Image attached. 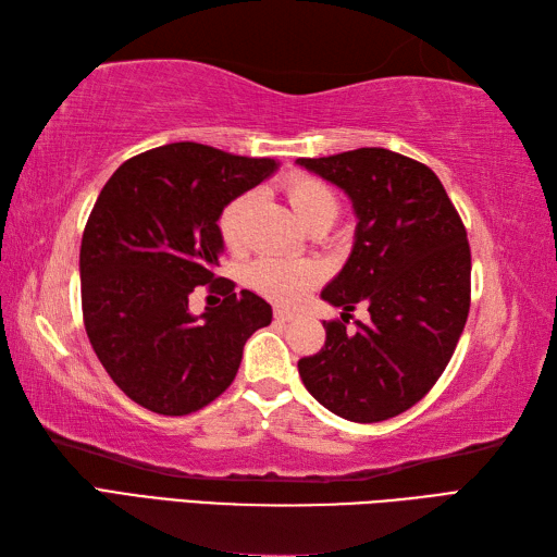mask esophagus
<instances>
[{"instance_id":"esophagus-1","label":"esophagus","mask_w":557,"mask_h":557,"mask_svg":"<svg viewBox=\"0 0 557 557\" xmlns=\"http://www.w3.org/2000/svg\"><path fill=\"white\" fill-rule=\"evenodd\" d=\"M289 321H294V313L282 311V309L275 311V323H289Z\"/></svg>"}]
</instances>
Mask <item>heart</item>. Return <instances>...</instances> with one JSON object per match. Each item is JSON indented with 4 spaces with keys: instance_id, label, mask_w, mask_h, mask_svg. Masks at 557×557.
I'll use <instances>...</instances> for the list:
<instances>
[{
    "instance_id": "1",
    "label": "heart",
    "mask_w": 557,
    "mask_h": 557,
    "mask_svg": "<svg viewBox=\"0 0 557 557\" xmlns=\"http://www.w3.org/2000/svg\"><path fill=\"white\" fill-rule=\"evenodd\" d=\"M285 194L289 206L306 227H330L339 212V198L325 182L309 174H292L285 182ZM253 206V194H242L232 198L222 208L218 218V230L222 242L230 248H239L244 242L246 218ZM321 280V268L309 260H285V258H260L248 268V282L260 294L277 304H297L315 282Z\"/></svg>"
}]
</instances>
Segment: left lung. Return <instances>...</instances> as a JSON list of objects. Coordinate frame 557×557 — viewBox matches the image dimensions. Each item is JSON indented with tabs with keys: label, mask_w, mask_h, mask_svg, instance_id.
<instances>
[{
	"label": "left lung",
	"mask_w": 557,
	"mask_h": 557,
	"mask_svg": "<svg viewBox=\"0 0 557 557\" xmlns=\"http://www.w3.org/2000/svg\"><path fill=\"white\" fill-rule=\"evenodd\" d=\"M299 168L339 186L357 230L345 268L321 292L342 320L359 300L372 321L347 334L323 323L325 347L299 361L306 389L337 417L393 419L443 375L465 330L471 294L467 230L425 164L385 148L299 158Z\"/></svg>",
	"instance_id": "1"
}]
</instances>
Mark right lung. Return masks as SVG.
Segmentation results:
<instances>
[{
	"mask_svg": "<svg viewBox=\"0 0 557 557\" xmlns=\"http://www.w3.org/2000/svg\"><path fill=\"white\" fill-rule=\"evenodd\" d=\"M280 168L203 144H170L126 160L92 206L81 242V306L92 349L116 387L164 417L220 397L246 339L272 321L258 294L215 277L222 208ZM223 297L200 317L187 297Z\"/></svg>",
	"mask_w": 557,
	"mask_h": 557,
	"instance_id": "add662e5",
	"label": "right lung"
}]
</instances>
